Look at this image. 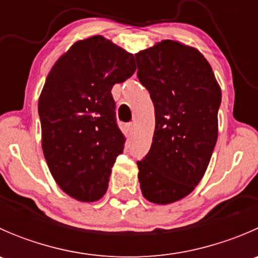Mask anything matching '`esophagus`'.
Listing matches in <instances>:
<instances>
[{
    "instance_id": "esophagus-1",
    "label": "esophagus",
    "mask_w": 258,
    "mask_h": 258,
    "mask_svg": "<svg viewBox=\"0 0 258 258\" xmlns=\"http://www.w3.org/2000/svg\"><path fill=\"white\" fill-rule=\"evenodd\" d=\"M127 128H128L130 134H135V131H136V123H135V122H130V123L127 124Z\"/></svg>"
}]
</instances>
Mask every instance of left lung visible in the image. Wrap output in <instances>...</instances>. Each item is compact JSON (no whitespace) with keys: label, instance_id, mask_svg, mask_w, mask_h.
<instances>
[{"label":"left lung","instance_id":"left-lung-1","mask_svg":"<svg viewBox=\"0 0 258 258\" xmlns=\"http://www.w3.org/2000/svg\"><path fill=\"white\" fill-rule=\"evenodd\" d=\"M137 77L155 106V134L139 166L142 195L167 205L191 194L217 141L221 88L199 49L172 40L135 54Z\"/></svg>","mask_w":258,"mask_h":258}]
</instances>
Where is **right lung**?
Here are the masks:
<instances>
[{
    "mask_svg": "<svg viewBox=\"0 0 258 258\" xmlns=\"http://www.w3.org/2000/svg\"><path fill=\"white\" fill-rule=\"evenodd\" d=\"M135 71L134 54L93 36L74 43L46 79L38 100L43 155L57 184L79 201L107 191L126 141L111 90Z\"/></svg>",
    "mask_w": 258,
    "mask_h": 258,
    "instance_id": "right-lung-1",
    "label": "right lung"
}]
</instances>
